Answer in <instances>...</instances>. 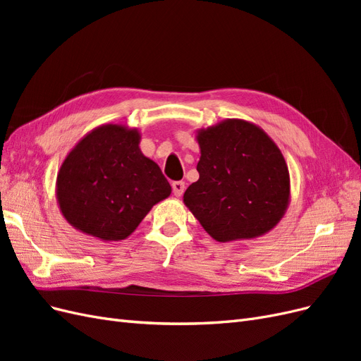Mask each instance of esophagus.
<instances>
[{
  "label": "esophagus",
  "mask_w": 361,
  "mask_h": 361,
  "mask_svg": "<svg viewBox=\"0 0 361 361\" xmlns=\"http://www.w3.org/2000/svg\"><path fill=\"white\" fill-rule=\"evenodd\" d=\"M171 188H173V194L176 195V197H180V195H182L183 191H185V182H182V180L173 182V183H171Z\"/></svg>",
  "instance_id": "34e87169"
}]
</instances>
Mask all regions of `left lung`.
<instances>
[{"label": "left lung", "mask_w": 361, "mask_h": 361, "mask_svg": "<svg viewBox=\"0 0 361 361\" xmlns=\"http://www.w3.org/2000/svg\"><path fill=\"white\" fill-rule=\"evenodd\" d=\"M200 178L183 203L218 243L243 241L274 228L290 202L285 157L260 126L226 118L195 134Z\"/></svg>", "instance_id": "1"}]
</instances>
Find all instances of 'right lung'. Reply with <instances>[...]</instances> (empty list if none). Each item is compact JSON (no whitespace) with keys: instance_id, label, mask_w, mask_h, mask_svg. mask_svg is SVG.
<instances>
[{"instance_id":"add662e5","label":"right lung","mask_w":361,"mask_h":361,"mask_svg":"<svg viewBox=\"0 0 361 361\" xmlns=\"http://www.w3.org/2000/svg\"><path fill=\"white\" fill-rule=\"evenodd\" d=\"M137 128L101 125L84 135L57 174L60 212L72 227L105 243L122 241L171 194L155 161L140 149Z\"/></svg>"}]
</instances>
